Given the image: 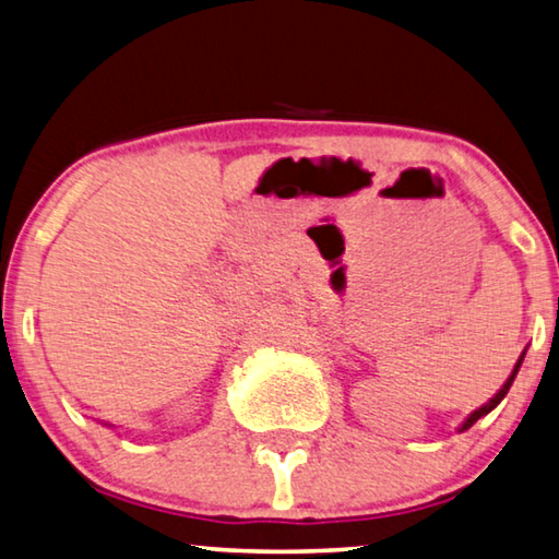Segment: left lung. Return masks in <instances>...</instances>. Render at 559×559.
Wrapping results in <instances>:
<instances>
[{"label":"left lung","instance_id":"1","mask_svg":"<svg viewBox=\"0 0 559 559\" xmlns=\"http://www.w3.org/2000/svg\"><path fill=\"white\" fill-rule=\"evenodd\" d=\"M523 358H525V350H523V354H521V358H518V364L513 366V370H511V376H508V380H506V383H503V388L501 390H498V393L491 397V400H488V403L486 405H481V407H478V409H474V413L472 415H468L466 419H464V423L462 425H459V429H456V432H466V429L468 427H472L474 423H478V419H481V417H486L488 413H491V409L493 407H498V405H501V400L508 395V390H511V385H513V380H515V376H518V370H521V366H523Z\"/></svg>","mask_w":559,"mask_h":559}]
</instances>
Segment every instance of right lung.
Segmentation results:
<instances>
[{
    "label": "right lung",
    "mask_w": 559,
    "mask_h": 559,
    "mask_svg": "<svg viewBox=\"0 0 559 559\" xmlns=\"http://www.w3.org/2000/svg\"><path fill=\"white\" fill-rule=\"evenodd\" d=\"M105 427H107V425H105ZM110 427H112V425H110Z\"/></svg>",
    "instance_id": "right-lung-1"
}]
</instances>
